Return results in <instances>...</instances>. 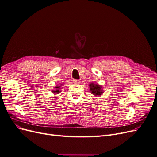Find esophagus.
<instances>
[{
	"instance_id": "esophagus-1",
	"label": "esophagus",
	"mask_w": 157,
	"mask_h": 157,
	"mask_svg": "<svg viewBox=\"0 0 157 157\" xmlns=\"http://www.w3.org/2000/svg\"><path fill=\"white\" fill-rule=\"evenodd\" d=\"M73 83H75V84H78V83L80 82V80H77V79H73Z\"/></svg>"
}]
</instances>
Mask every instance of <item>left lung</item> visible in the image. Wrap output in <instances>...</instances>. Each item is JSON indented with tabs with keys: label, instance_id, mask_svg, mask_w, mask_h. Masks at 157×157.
<instances>
[{
	"label": "left lung",
	"instance_id": "left-lung-1",
	"mask_svg": "<svg viewBox=\"0 0 157 157\" xmlns=\"http://www.w3.org/2000/svg\"><path fill=\"white\" fill-rule=\"evenodd\" d=\"M90 91L92 92V94L94 96H101V94H103V89L101 85H99L98 84L91 83L89 85Z\"/></svg>",
	"mask_w": 157,
	"mask_h": 157
}]
</instances>
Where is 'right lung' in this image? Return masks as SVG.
<instances>
[{
    "label": "right lung",
    "instance_id": "obj_1",
    "mask_svg": "<svg viewBox=\"0 0 157 157\" xmlns=\"http://www.w3.org/2000/svg\"><path fill=\"white\" fill-rule=\"evenodd\" d=\"M56 89L52 90V93H53V94L56 95V94H58L60 92V90H59V88L60 86H56V87H54Z\"/></svg>",
    "mask_w": 157,
    "mask_h": 157
}]
</instances>
